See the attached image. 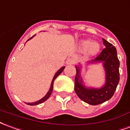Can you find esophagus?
<instances>
[{"instance_id":"obj_1","label":"esophagus","mask_w":130,"mask_h":130,"mask_svg":"<svg viewBox=\"0 0 130 130\" xmlns=\"http://www.w3.org/2000/svg\"><path fill=\"white\" fill-rule=\"evenodd\" d=\"M74 62H75V60L73 58H68L67 60H66V63L68 65H73Z\"/></svg>"}]
</instances>
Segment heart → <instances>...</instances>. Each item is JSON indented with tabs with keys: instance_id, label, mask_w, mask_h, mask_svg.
Segmentation results:
<instances>
[{
	"instance_id": "1",
	"label": "heart",
	"mask_w": 130,
	"mask_h": 130,
	"mask_svg": "<svg viewBox=\"0 0 130 130\" xmlns=\"http://www.w3.org/2000/svg\"><path fill=\"white\" fill-rule=\"evenodd\" d=\"M101 44L97 41H92L91 39H83L78 44V50L80 52H87L90 56H95L99 53Z\"/></svg>"
}]
</instances>
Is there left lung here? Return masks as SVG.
Returning a JSON list of instances; mask_svg holds the SVG:
<instances>
[{
    "mask_svg": "<svg viewBox=\"0 0 130 130\" xmlns=\"http://www.w3.org/2000/svg\"><path fill=\"white\" fill-rule=\"evenodd\" d=\"M103 43L106 48L102 51L96 58L87 63V65L102 63L106 74V81L102 87L100 88L87 87L81 75L82 65L79 63L75 66L77 71L74 79L75 92L81 100L93 106L110 99L120 80V62L117 56V50L115 46L104 39H103Z\"/></svg>",
    "mask_w": 130,
    "mask_h": 130,
    "instance_id": "left-lung-1",
    "label": "left lung"
}]
</instances>
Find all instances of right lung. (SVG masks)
I'll return each mask as SVG.
<instances>
[{
	"label": "right lung",
	"mask_w": 130,
	"mask_h": 130,
	"mask_svg": "<svg viewBox=\"0 0 130 130\" xmlns=\"http://www.w3.org/2000/svg\"><path fill=\"white\" fill-rule=\"evenodd\" d=\"M34 37H32L31 38H30L29 39H28L27 41H29V40H30L31 39H32ZM65 67H62V68H60V70H58V71L56 72V74H55V75H54V77H53V80H52V82H51V87H50L49 90H48V92H47V93H46V95H45V96L43 97L41 99H40V100H39V101H36V102H34V103H27V104H28V105H30V106H36V105H39V104H40V103H43V102H44V101H46V100L49 98L50 96H51V93H52L53 89V82H54V81H55V79H56V78L58 77V76L59 74H60V73H61V72L63 71V70L65 69Z\"/></svg>",
	"instance_id": "obj_1"
}]
</instances>
